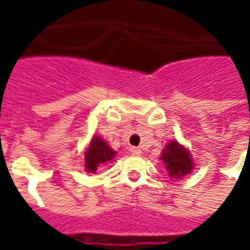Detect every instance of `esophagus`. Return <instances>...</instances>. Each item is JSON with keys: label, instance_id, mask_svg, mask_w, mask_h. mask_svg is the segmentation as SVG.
Listing matches in <instances>:
<instances>
[{"label": "esophagus", "instance_id": "esophagus-1", "mask_svg": "<svg viewBox=\"0 0 250 250\" xmlns=\"http://www.w3.org/2000/svg\"><path fill=\"white\" fill-rule=\"evenodd\" d=\"M141 152L142 150L141 148H138V147H132V148H131V154H132V155H141Z\"/></svg>", "mask_w": 250, "mask_h": 250}]
</instances>
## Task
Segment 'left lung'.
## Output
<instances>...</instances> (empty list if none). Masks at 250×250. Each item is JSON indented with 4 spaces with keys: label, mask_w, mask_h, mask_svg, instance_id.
<instances>
[{
    "label": "left lung",
    "mask_w": 250,
    "mask_h": 250,
    "mask_svg": "<svg viewBox=\"0 0 250 250\" xmlns=\"http://www.w3.org/2000/svg\"><path fill=\"white\" fill-rule=\"evenodd\" d=\"M161 161H163V165L166 166L168 175L175 179L188 175L194 168L190 152L184 146H181L177 141L168 142L162 151Z\"/></svg>",
    "instance_id": "8db88e82"
}]
</instances>
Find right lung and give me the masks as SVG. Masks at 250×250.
<instances>
[{
    "instance_id": "right-lung-1",
    "label": "right lung",
    "mask_w": 250,
    "mask_h": 250,
    "mask_svg": "<svg viewBox=\"0 0 250 250\" xmlns=\"http://www.w3.org/2000/svg\"><path fill=\"white\" fill-rule=\"evenodd\" d=\"M114 157L115 151L107 145V142L103 141L100 136H93V139L85 151V157H84L85 170L88 173H95L100 165L111 162Z\"/></svg>"
}]
</instances>
